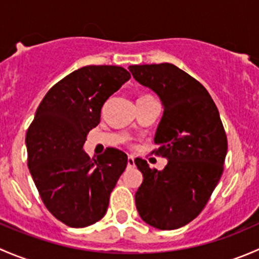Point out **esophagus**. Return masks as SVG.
I'll return each mask as SVG.
<instances>
[{
    "label": "esophagus",
    "mask_w": 259,
    "mask_h": 259,
    "mask_svg": "<svg viewBox=\"0 0 259 259\" xmlns=\"http://www.w3.org/2000/svg\"><path fill=\"white\" fill-rule=\"evenodd\" d=\"M134 166H135L134 156L129 155V156H127V168H134Z\"/></svg>",
    "instance_id": "esophagus-1"
}]
</instances>
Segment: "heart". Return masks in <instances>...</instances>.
Masks as SVG:
<instances>
[{"label":"heart","mask_w":259,"mask_h":259,"mask_svg":"<svg viewBox=\"0 0 259 259\" xmlns=\"http://www.w3.org/2000/svg\"><path fill=\"white\" fill-rule=\"evenodd\" d=\"M145 96H149V95H145ZM143 98H144V96H143Z\"/></svg>","instance_id":"1"}]
</instances>
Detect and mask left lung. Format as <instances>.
Returning <instances> with one entry per match:
<instances>
[{"instance_id":"left-lung-1","label":"left lung","mask_w":259,"mask_h":259,"mask_svg":"<svg viewBox=\"0 0 259 259\" xmlns=\"http://www.w3.org/2000/svg\"><path fill=\"white\" fill-rule=\"evenodd\" d=\"M129 70L163 101L151 154L168 159L161 171L144 159L134 160L144 177L135 194L137 209L149 226L180 228L204 209L221 179L228 149L226 130L207 89L176 65H132Z\"/></svg>"}]
</instances>
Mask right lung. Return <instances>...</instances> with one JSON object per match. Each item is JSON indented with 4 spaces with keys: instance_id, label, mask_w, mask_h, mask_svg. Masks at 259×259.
Instances as JSON below:
<instances>
[{
    "instance_id": "obj_1",
    "label": "right lung",
    "mask_w": 259,
    "mask_h": 259,
    "mask_svg": "<svg viewBox=\"0 0 259 259\" xmlns=\"http://www.w3.org/2000/svg\"><path fill=\"white\" fill-rule=\"evenodd\" d=\"M130 79L113 65H90L55 83L26 133L27 166L44 204L56 219L82 228L105 215L111 190L127 164L115 148L90 159L86 135L100 122L104 103Z\"/></svg>"
}]
</instances>
